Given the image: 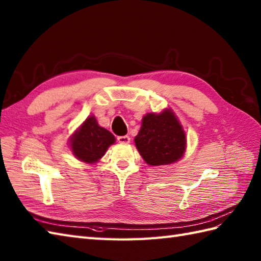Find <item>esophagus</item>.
Segmentation results:
<instances>
[{
  "instance_id": "obj_1",
  "label": "esophagus",
  "mask_w": 261,
  "mask_h": 261,
  "mask_svg": "<svg viewBox=\"0 0 261 261\" xmlns=\"http://www.w3.org/2000/svg\"><path fill=\"white\" fill-rule=\"evenodd\" d=\"M118 141L120 143H123V145H127L130 142V137L129 136H122V137H118Z\"/></svg>"
}]
</instances>
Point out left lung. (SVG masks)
<instances>
[{
    "mask_svg": "<svg viewBox=\"0 0 261 261\" xmlns=\"http://www.w3.org/2000/svg\"><path fill=\"white\" fill-rule=\"evenodd\" d=\"M136 147L146 164L170 165L178 162L186 151V134L171 109L160 113H147L135 138Z\"/></svg>",
    "mask_w": 261,
    "mask_h": 261,
    "instance_id": "obj_1",
    "label": "left lung"
}]
</instances>
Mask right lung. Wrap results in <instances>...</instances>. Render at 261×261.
I'll return each mask as SVG.
<instances>
[{"label":"right lung","instance_id":"add662e5","mask_svg":"<svg viewBox=\"0 0 261 261\" xmlns=\"http://www.w3.org/2000/svg\"><path fill=\"white\" fill-rule=\"evenodd\" d=\"M115 143V137L98 125L94 115H90L69 137V147L74 156L86 164H95L109 147Z\"/></svg>","mask_w":261,"mask_h":261}]
</instances>
